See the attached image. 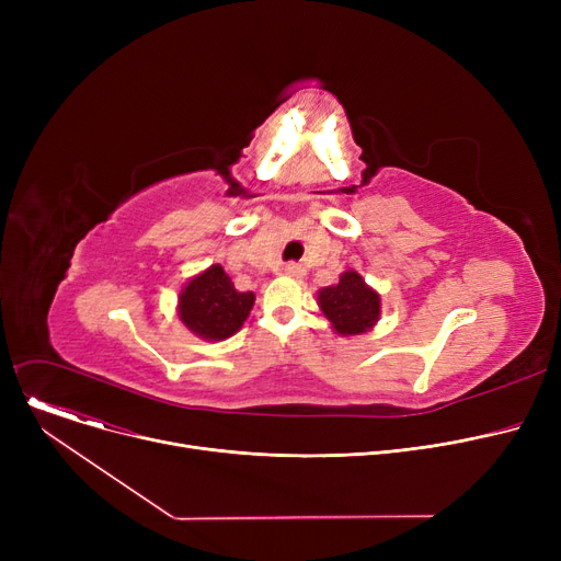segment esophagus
<instances>
[{
    "label": "esophagus",
    "instance_id": "obj_1",
    "mask_svg": "<svg viewBox=\"0 0 561 561\" xmlns=\"http://www.w3.org/2000/svg\"><path fill=\"white\" fill-rule=\"evenodd\" d=\"M282 273H284V275H290V277H302V275H305V268H302L300 263H296V261H288V263L282 265Z\"/></svg>",
    "mask_w": 561,
    "mask_h": 561
}]
</instances>
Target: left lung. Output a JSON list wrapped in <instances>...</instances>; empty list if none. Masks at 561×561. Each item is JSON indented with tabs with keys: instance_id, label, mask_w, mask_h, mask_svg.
Instances as JSON below:
<instances>
[{
	"instance_id": "left-lung-1",
	"label": "left lung",
	"mask_w": 561,
	"mask_h": 561,
	"mask_svg": "<svg viewBox=\"0 0 561 561\" xmlns=\"http://www.w3.org/2000/svg\"><path fill=\"white\" fill-rule=\"evenodd\" d=\"M318 305L334 330L345 336L370 330L379 318V296L355 271L343 273L336 286L322 288Z\"/></svg>"
}]
</instances>
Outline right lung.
<instances>
[{"mask_svg": "<svg viewBox=\"0 0 561 561\" xmlns=\"http://www.w3.org/2000/svg\"><path fill=\"white\" fill-rule=\"evenodd\" d=\"M252 305V290H236L222 265H211L182 290L180 318L193 334L222 341L241 330Z\"/></svg>", "mask_w": 561, "mask_h": 561, "instance_id": "obj_1", "label": "right lung"}]
</instances>
